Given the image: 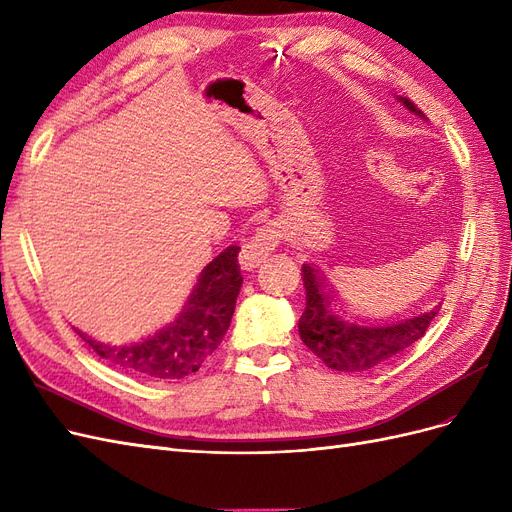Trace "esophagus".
<instances>
[{"mask_svg": "<svg viewBox=\"0 0 512 512\" xmlns=\"http://www.w3.org/2000/svg\"><path fill=\"white\" fill-rule=\"evenodd\" d=\"M280 238H283V229H280L278 223H266L263 227H259L253 234V238L242 246L240 257H238L240 268L246 272L259 268L261 263L266 261V257L280 244Z\"/></svg>", "mask_w": 512, "mask_h": 512, "instance_id": "34e87169", "label": "esophagus"}]
</instances>
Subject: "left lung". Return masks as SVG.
<instances>
[{
    "label": "left lung",
    "instance_id": "left-lung-1",
    "mask_svg": "<svg viewBox=\"0 0 512 512\" xmlns=\"http://www.w3.org/2000/svg\"><path fill=\"white\" fill-rule=\"evenodd\" d=\"M398 100L425 119V114L406 97ZM302 272L306 310L298 323L300 338L327 368L338 372H368L387 364L423 338L440 310V306H434L417 315L366 317L344 306L329 278L315 266L304 263Z\"/></svg>",
    "mask_w": 512,
    "mask_h": 512
}]
</instances>
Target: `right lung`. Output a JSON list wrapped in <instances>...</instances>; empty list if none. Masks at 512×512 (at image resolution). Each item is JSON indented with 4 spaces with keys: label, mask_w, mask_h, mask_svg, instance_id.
Masks as SVG:
<instances>
[{
    "label": "right lung",
    "mask_w": 512,
    "mask_h": 512,
    "mask_svg": "<svg viewBox=\"0 0 512 512\" xmlns=\"http://www.w3.org/2000/svg\"><path fill=\"white\" fill-rule=\"evenodd\" d=\"M240 246H227L197 276L178 315L151 334L129 342H102L78 336L112 368L146 381H178L206 366L234 317L242 287Z\"/></svg>",
    "instance_id": "add662e5"
}]
</instances>
